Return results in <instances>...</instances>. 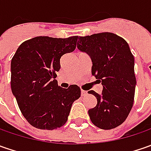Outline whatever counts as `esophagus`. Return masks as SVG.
Segmentation results:
<instances>
[{
    "label": "esophagus",
    "instance_id": "esophagus-1",
    "mask_svg": "<svg viewBox=\"0 0 151 151\" xmlns=\"http://www.w3.org/2000/svg\"><path fill=\"white\" fill-rule=\"evenodd\" d=\"M81 96H86V94H87V92H86V91L81 90Z\"/></svg>",
    "mask_w": 151,
    "mask_h": 151
}]
</instances>
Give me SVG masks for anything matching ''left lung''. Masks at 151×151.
<instances>
[{
    "instance_id": "obj_1",
    "label": "left lung",
    "mask_w": 151,
    "mask_h": 151,
    "mask_svg": "<svg viewBox=\"0 0 151 151\" xmlns=\"http://www.w3.org/2000/svg\"><path fill=\"white\" fill-rule=\"evenodd\" d=\"M77 48L90 55L91 74L103 86L101 95L94 91L96 107L88 110L92 124L101 129L122 124L130 113L135 92L134 58L128 43L113 32L80 37Z\"/></svg>"
}]
</instances>
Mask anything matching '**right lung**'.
<instances>
[{"label": "right lung", "instance_id": "1", "mask_svg": "<svg viewBox=\"0 0 151 151\" xmlns=\"http://www.w3.org/2000/svg\"><path fill=\"white\" fill-rule=\"evenodd\" d=\"M77 39L35 37L21 44L12 59V91L24 118L37 129L62 127L73 102L81 96L78 86L65 89L55 80L60 58L76 50Z\"/></svg>", "mask_w": 151, "mask_h": 151}]
</instances>
